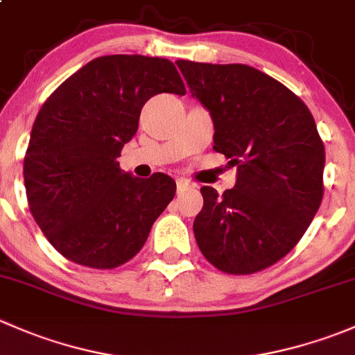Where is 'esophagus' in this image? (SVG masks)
Wrapping results in <instances>:
<instances>
[{
	"instance_id": "obj_1",
	"label": "esophagus",
	"mask_w": 355,
	"mask_h": 355,
	"mask_svg": "<svg viewBox=\"0 0 355 355\" xmlns=\"http://www.w3.org/2000/svg\"><path fill=\"white\" fill-rule=\"evenodd\" d=\"M194 185L191 184L189 180H185V178H177V192L178 194H182L184 191H187V189H192Z\"/></svg>"
}]
</instances>
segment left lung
I'll return each mask as SVG.
<instances>
[{
  "label": "left lung",
  "mask_w": 355,
  "mask_h": 355,
  "mask_svg": "<svg viewBox=\"0 0 355 355\" xmlns=\"http://www.w3.org/2000/svg\"><path fill=\"white\" fill-rule=\"evenodd\" d=\"M191 92L209 111L214 146L237 164L218 196L202 187L194 220L202 256L228 275H252L287 256L323 200L324 146L309 108L252 67L178 60Z\"/></svg>",
  "instance_id": "1"
}]
</instances>
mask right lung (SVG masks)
<instances>
[{
	"label": "right lung",
	"instance_id": "add662e5",
	"mask_svg": "<svg viewBox=\"0 0 355 355\" xmlns=\"http://www.w3.org/2000/svg\"><path fill=\"white\" fill-rule=\"evenodd\" d=\"M161 92H187L170 60L99 56L39 110L24 157L28 209L71 263L113 270L130 261L173 199V178L132 177L116 161L137 132L142 106Z\"/></svg>",
	"mask_w": 355,
	"mask_h": 355
}]
</instances>
